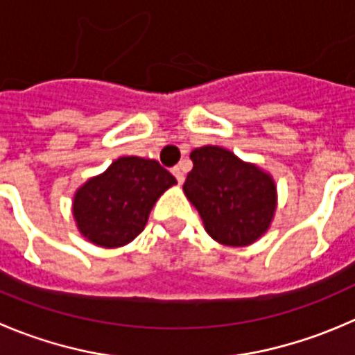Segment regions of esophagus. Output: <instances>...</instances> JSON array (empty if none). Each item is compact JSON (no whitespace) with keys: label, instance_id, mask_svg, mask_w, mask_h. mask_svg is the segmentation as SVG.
<instances>
[{"label":"esophagus","instance_id":"obj_1","mask_svg":"<svg viewBox=\"0 0 355 355\" xmlns=\"http://www.w3.org/2000/svg\"><path fill=\"white\" fill-rule=\"evenodd\" d=\"M172 174L175 175V180H178V183L183 184L184 174H183V171H181V167H174V168H172Z\"/></svg>","mask_w":355,"mask_h":355}]
</instances>
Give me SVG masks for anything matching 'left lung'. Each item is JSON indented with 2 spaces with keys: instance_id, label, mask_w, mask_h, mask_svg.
<instances>
[{
  "instance_id": "left-lung-1",
  "label": "left lung",
  "mask_w": 355,
  "mask_h": 355,
  "mask_svg": "<svg viewBox=\"0 0 355 355\" xmlns=\"http://www.w3.org/2000/svg\"><path fill=\"white\" fill-rule=\"evenodd\" d=\"M193 168L183 191L216 242L232 248L254 244L268 232L277 209L272 174L221 146L190 153Z\"/></svg>"
}]
</instances>
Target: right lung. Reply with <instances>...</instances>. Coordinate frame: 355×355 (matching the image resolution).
I'll list each match as a JSON object with an SVG mask.
<instances>
[{"label": "right lung", "instance_id": "add662e5", "mask_svg": "<svg viewBox=\"0 0 355 355\" xmlns=\"http://www.w3.org/2000/svg\"><path fill=\"white\" fill-rule=\"evenodd\" d=\"M174 184V175L157 160L120 157L74 191V223L99 248L127 245L144 230L153 205Z\"/></svg>", "mask_w": 355, "mask_h": 355}]
</instances>
